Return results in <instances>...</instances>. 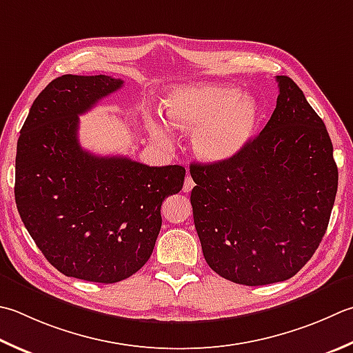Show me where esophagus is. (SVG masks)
<instances>
[{
  "label": "esophagus",
  "instance_id": "34e87169",
  "mask_svg": "<svg viewBox=\"0 0 353 353\" xmlns=\"http://www.w3.org/2000/svg\"><path fill=\"white\" fill-rule=\"evenodd\" d=\"M192 186H194V181H192L190 176H186L185 183H183V191L185 192H190L192 190Z\"/></svg>",
  "mask_w": 353,
  "mask_h": 353
}]
</instances>
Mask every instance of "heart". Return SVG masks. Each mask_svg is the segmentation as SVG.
I'll return each mask as SVG.
<instances>
[{"mask_svg": "<svg viewBox=\"0 0 353 353\" xmlns=\"http://www.w3.org/2000/svg\"><path fill=\"white\" fill-rule=\"evenodd\" d=\"M172 125L192 130L194 153L206 162H223L240 153L257 128L260 107L250 93L225 84H194L172 90L163 101ZM154 141L171 147L170 128L148 121Z\"/></svg>", "mask_w": 353, "mask_h": 353, "instance_id": "heart-1", "label": "heart"}]
</instances>
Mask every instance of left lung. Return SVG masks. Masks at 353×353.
Returning a JSON list of instances; mask_svg holds the SVG:
<instances>
[{
  "label": "left lung",
  "instance_id": "8db88e82",
  "mask_svg": "<svg viewBox=\"0 0 353 353\" xmlns=\"http://www.w3.org/2000/svg\"><path fill=\"white\" fill-rule=\"evenodd\" d=\"M271 119L223 162L191 163V206L206 263L246 286L294 277L326 234L338 168L326 125L288 76Z\"/></svg>",
  "mask_w": 353,
  "mask_h": 353
}]
</instances>
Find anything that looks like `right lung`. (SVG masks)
I'll return each mask as SVG.
<instances>
[{
	"mask_svg": "<svg viewBox=\"0 0 353 353\" xmlns=\"http://www.w3.org/2000/svg\"><path fill=\"white\" fill-rule=\"evenodd\" d=\"M122 84L105 74L53 79L32 103L15 161L17 208L48 263L67 277L105 285L147 263L162 202L185 179L181 165L148 167L82 150L79 114Z\"/></svg>",
	"mask_w": 353,
	"mask_h": 353,
	"instance_id": "right-lung-1",
	"label": "right lung"
}]
</instances>
